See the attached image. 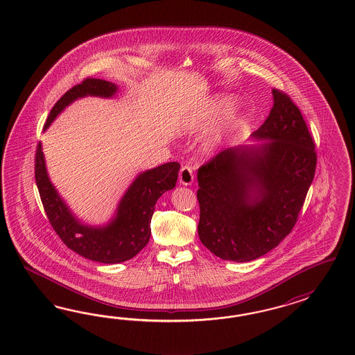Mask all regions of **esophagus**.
Returning a JSON list of instances; mask_svg holds the SVG:
<instances>
[{"label": "esophagus", "instance_id": "obj_1", "mask_svg": "<svg viewBox=\"0 0 355 355\" xmlns=\"http://www.w3.org/2000/svg\"><path fill=\"white\" fill-rule=\"evenodd\" d=\"M193 182V169L187 165H184L180 171V183L183 186H190Z\"/></svg>", "mask_w": 355, "mask_h": 355}]
</instances>
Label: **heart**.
Segmentation results:
<instances>
[{
  "label": "heart",
  "mask_w": 355,
  "mask_h": 355,
  "mask_svg": "<svg viewBox=\"0 0 355 355\" xmlns=\"http://www.w3.org/2000/svg\"><path fill=\"white\" fill-rule=\"evenodd\" d=\"M234 105V98L227 95H215L209 97L202 107L191 116V119H187L184 126H183V132H190L193 130L198 129L203 122H208L216 119L223 114H226L230 112V109ZM221 143V134H217L212 137L211 139L207 140L203 146V152L207 155L214 153L218 148Z\"/></svg>",
  "instance_id": "1"
}]
</instances>
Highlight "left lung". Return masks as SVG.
I'll return each instance as SVG.
<instances>
[{
    "mask_svg": "<svg viewBox=\"0 0 355 355\" xmlns=\"http://www.w3.org/2000/svg\"><path fill=\"white\" fill-rule=\"evenodd\" d=\"M273 107L251 134L258 143L220 152L198 171V234L216 257L245 263L277 248L311 186L316 153L291 97L272 89Z\"/></svg>",
    "mask_w": 355,
    "mask_h": 355,
    "instance_id": "8db88e82",
    "label": "left lung"
}]
</instances>
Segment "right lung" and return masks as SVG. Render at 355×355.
<instances>
[{
    "label": "right lung",
    "mask_w": 355,
    "mask_h": 355,
    "mask_svg": "<svg viewBox=\"0 0 355 355\" xmlns=\"http://www.w3.org/2000/svg\"><path fill=\"white\" fill-rule=\"evenodd\" d=\"M119 89L117 85L107 80L86 79L55 103L44 131L76 100L87 96L113 98ZM178 172L180 164L173 162L139 173L119 199L112 218L103 225H89L74 215L54 187L42 143L36 150L35 180L54 232L67 248L80 257L104 264H117L134 258L148 243L155 205L162 193L175 187Z\"/></svg>",
    "instance_id": "obj_1"
}]
</instances>
